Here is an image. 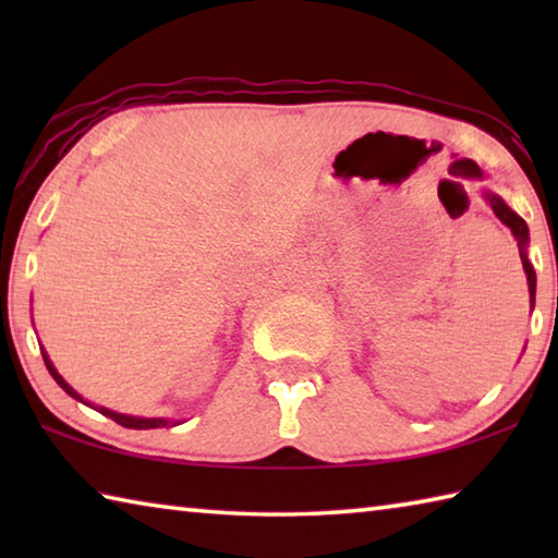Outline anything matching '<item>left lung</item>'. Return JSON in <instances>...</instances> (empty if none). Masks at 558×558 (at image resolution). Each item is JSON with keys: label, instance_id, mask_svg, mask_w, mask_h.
Segmentation results:
<instances>
[{"label": "left lung", "instance_id": "8db88e82", "mask_svg": "<svg viewBox=\"0 0 558 558\" xmlns=\"http://www.w3.org/2000/svg\"><path fill=\"white\" fill-rule=\"evenodd\" d=\"M485 202L493 206V211L499 221H502L509 231H512V235L517 239V248H519V258H522V266H524V272H526V286H529V307L534 310V298H536V272H534V266L529 263L526 258V248H529V229H526V221L519 216L517 211L509 209V206L505 204L502 196H497L493 192H483Z\"/></svg>", "mask_w": 558, "mask_h": 558}]
</instances>
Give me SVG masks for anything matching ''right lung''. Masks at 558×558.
Masks as SVG:
<instances>
[{
	"label": "right lung",
	"instance_id": "1",
	"mask_svg": "<svg viewBox=\"0 0 558 558\" xmlns=\"http://www.w3.org/2000/svg\"><path fill=\"white\" fill-rule=\"evenodd\" d=\"M41 347V344H39ZM41 356H44V364H46V369H49V374L53 376V381L61 386V389L69 393V396H73L75 401H81V403H86V405H93L90 401H86L83 399V396L73 389V386L63 379V376L59 374V369H56L53 366V362L49 359V354H46V349L41 347ZM93 409H96L98 413H102V415H108V418H112L116 423H120V426H125V428H135V430H147V428H165V426H179V423H184V421H172V418H143V415H128V413H118V411H110V409H106V405H93Z\"/></svg>",
	"mask_w": 558,
	"mask_h": 558
}]
</instances>
